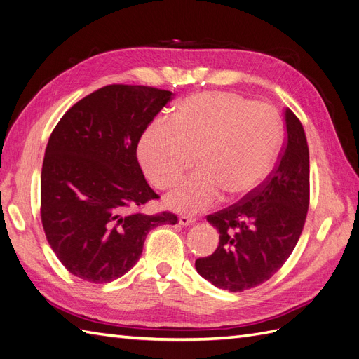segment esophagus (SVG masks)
<instances>
[{"label": "esophagus", "mask_w": 359, "mask_h": 359, "mask_svg": "<svg viewBox=\"0 0 359 359\" xmlns=\"http://www.w3.org/2000/svg\"><path fill=\"white\" fill-rule=\"evenodd\" d=\"M196 223V219L194 217H190V215H181L180 217V224L181 226H190V224H194Z\"/></svg>", "instance_id": "34e87169"}]
</instances>
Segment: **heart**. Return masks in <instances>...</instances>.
Returning <instances> with one entry per match:
<instances>
[{"instance_id":"obj_1","label":"heart","mask_w":359,"mask_h":359,"mask_svg":"<svg viewBox=\"0 0 359 359\" xmlns=\"http://www.w3.org/2000/svg\"><path fill=\"white\" fill-rule=\"evenodd\" d=\"M283 137L277 112L235 93H201L182 100L172 121L157 119L139 142V160L157 189H169L190 170L166 202L181 212H201L223 194L248 196L273 169Z\"/></svg>"}]
</instances>
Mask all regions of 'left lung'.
Masks as SVG:
<instances>
[{
	"label": "left lung",
	"mask_w": 359,
	"mask_h": 359,
	"mask_svg": "<svg viewBox=\"0 0 359 359\" xmlns=\"http://www.w3.org/2000/svg\"><path fill=\"white\" fill-rule=\"evenodd\" d=\"M286 144L277 168L243 201L206 217L220 233L196 271L215 287L241 292L269 280L295 248L310 202V160L297 115L285 112Z\"/></svg>",
	"instance_id": "8db88e82"
}]
</instances>
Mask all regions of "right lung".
Instances as JSON below:
<instances>
[{
  "instance_id": "add662e5",
  "label": "right lung",
  "mask_w": 359,
  "mask_h": 359,
  "mask_svg": "<svg viewBox=\"0 0 359 359\" xmlns=\"http://www.w3.org/2000/svg\"><path fill=\"white\" fill-rule=\"evenodd\" d=\"M172 93L107 85L62 115L41 168V224L69 273L109 283L133 268L151 229L178 223L172 212L139 208L158 194L148 186L136 149Z\"/></svg>"
}]
</instances>
